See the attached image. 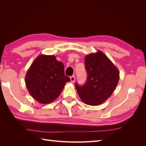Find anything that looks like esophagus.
I'll return each mask as SVG.
<instances>
[{
	"mask_svg": "<svg viewBox=\"0 0 146 146\" xmlns=\"http://www.w3.org/2000/svg\"><path fill=\"white\" fill-rule=\"evenodd\" d=\"M70 82H71L72 83H74L75 82V80H76V77L72 76L70 77Z\"/></svg>",
	"mask_w": 146,
	"mask_h": 146,
	"instance_id": "34e87169",
	"label": "esophagus"
}]
</instances>
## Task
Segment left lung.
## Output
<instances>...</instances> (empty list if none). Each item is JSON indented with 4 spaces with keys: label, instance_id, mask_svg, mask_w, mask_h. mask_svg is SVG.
Segmentation results:
<instances>
[{
    "label": "left lung",
    "instance_id": "obj_1",
    "mask_svg": "<svg viewBox=\"0 0 146 146\" xmlns=\"http://www.w3.org/2000/svg\"><path fill=\"white\" fill-rule=\"evenodd\" d=\"M85 64L87 80L82 86L76 84L78 94L85 104L99 105L115 90L119 80V71L107 56L99 50L86 55Z\"/></svg>",
    "mask_w": 146,
    "mask_h": 146
}]
</instances>
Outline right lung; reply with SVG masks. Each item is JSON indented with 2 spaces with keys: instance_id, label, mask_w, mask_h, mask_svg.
I'll use <instances>...</instances> for the list:
<instances>
[{
  "instance_id": "add662e5",
  "label": "right lung",
  "mask_w": 146,
  "mask_h": 146,
  "mask_svg": "<svg viewBox=\"0 0 146 146\" xmlns=\"http://www.w3.org/2000/svg\"><path fill=\"white\" fill-rule=\"evenodd\" d=\"M70 78L64 75V64L54 55L41 54L30 66L25 77V85L32 98L42 104L58 98Z\"/></svg>"
}]
</instances>
